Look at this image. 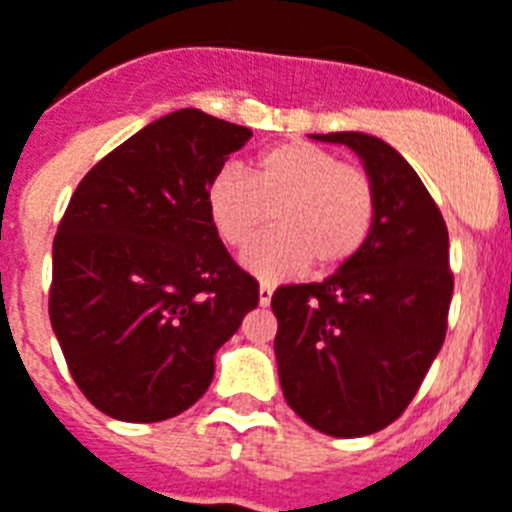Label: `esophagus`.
<instances>
[{"instance_id": "esophagus-1", "label": "esophagus", "mask_w": 512, "mask_h": 512, "mask_svg": "<svg viewBox=\"0 0 512 512\" xmlns=\"http://www.w3.org/2000/svg\"><path fill=\"white\" fill-rule=\"evenodd\" d=\"M272 293H275V285L261 283L259 285V304H264V307H267L269 301H272Z\"/></svg>"}]
</instances>
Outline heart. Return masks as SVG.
Listing matches in <instances>:
<instances>
[{
    "mask_svg": "<svg viewBox=\"0 0 512 512\" xmlns=\"http://www.w3.org/2000/svg\"><path fill=\"white\" fill-rule=\"evenodd\" d=\"M379 194L363 165L342 162L310 141H283L253 157L248 178L216 170L205 184V213L232 251H243L275 224L277 232L245 253L256 275L283 277L310 264L334 272L363 251L374 232Z\"/></svg>",
    "mask_w": 512,
    "mask_h": 512,
    "instance_id": "1",
    "label": "heart"
}]
</instances>
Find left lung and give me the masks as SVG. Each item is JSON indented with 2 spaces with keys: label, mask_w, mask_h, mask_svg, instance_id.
Returning <instances> with one entry per match:
<instances>
[{
  "label": "left lung",
  "mask_w": 512,
  "mask_h": 512,
  "mask_svg": "<svg viewBox=\"0 0 512 512\" xmlns=\"http://www.w3.org/2000/svg\"><path fill=\"white\" fill-rule=\"evenodd\" d=\"M376 184L379 211L363 251L323 283L272 293L275 355L288 406L334 438L392 425L441 352L454 275L449 229L414 168L382 138L328 133Z\"/></svg>",
  "instance_id": "left-lung-1"
}]
</instances>
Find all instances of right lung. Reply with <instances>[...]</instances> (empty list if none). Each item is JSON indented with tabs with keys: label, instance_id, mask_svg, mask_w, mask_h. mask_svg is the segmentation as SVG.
<instances>
[{
	"label": "right lung",
	"instance_id": "add662e5",
	"mask_svg": "<svg viewBox=\"0 0 512 512\" xmlns=\"http://www.w3.org/2000/svg\"><path fill=\"white\" fill-rule=\"evenodd\" d=\"M178 109L95 162L53 240L50 323L74 382L106 417L162 422L194 406L213 355L259 304L227 253L205 184L251 138Z\"/></svg>",
	"mask_w": 512,
	"mask_h": 512
}]
</instances>
